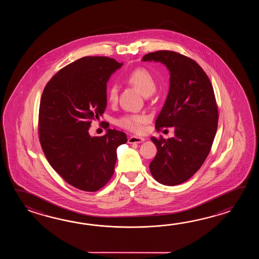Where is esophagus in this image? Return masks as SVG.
Segmentation results:
<instances>
[{
  "instance_id": "34e87169",
  "label": "esophagus",
  "mask_w": 259,
  "mask_h": 259,
  "mask_svg": "<svg viewBox=\"0 0 259 259\" xmlns=\"http://www.w3.org/2000/svg\"><path fill=\"white\" fill-rule=\"evenodd\" d=\"M144 141V138L138 137V136H132L127 139L128 143H141Z\"/></svg>"
}]
</instances>
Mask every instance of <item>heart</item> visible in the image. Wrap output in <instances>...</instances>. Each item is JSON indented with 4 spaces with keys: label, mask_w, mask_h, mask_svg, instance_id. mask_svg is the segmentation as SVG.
<instances>
[{
    "label": "heart",
    "mask_w": 259,
    "mask_h": 259,
    "mask_svg": "<svg viewBox=\"0 0 259 259\" xmlns=\"http://www.w3.org/2000/svg\"><path fill=\"white\" fill-rule=\"evenodd\" d=\"M127 81L144 95L152 94L155 89V80L152 73L143 68H136L128 74ZM118 97V90L116 85H112L107 94V100L110 103H116ZM148 121V116L144 114H126L116 119V125L132 132H141L144 123Z\"/></svg>",
    "instance_id": "1"
}]
</instances>
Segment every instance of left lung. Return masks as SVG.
Returning <instances> with one entry per match:
<instances>
[{
    "mask_svg": "<svg viewBox=\"0 0 259 259\" xmlns=\"http://www.w3.org/2000/svg\"><path fill=\"white\" fill-rule=\"evenodd\" d=\"M143 61L159 62L168 69L169 90L155 128L174 127V137L151 138L157 148L150 171L167 186L186 182L204 164L218 128L219 112L207 75L198 64L172 51H157Z\"/></svg>",
    "mask_w": 259,
    "mask_h": 259,
    "instance_id": "1",
    "label": "left lung"
}]
</instances>
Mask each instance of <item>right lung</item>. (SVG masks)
Returning <instances> with one entry per match:
<instances>
[{"mask_svg":"<svg viewBox=\"0 0 259 259\" xmlns=\"http://www.w3.org/2000/svg\"><path fill=\"white\" fill-rule=\"evenodd\" d=\"M121 63L106 56H85L65 66L46 84L40 99L39 136L50 165L68 184L96 192L115 170L116 149L124 132L107 130L92 137L89 128L106 107V84Z\"/></svg>","mask_w":259,"mask_h":259,"instance_id":"right-lung-1","label":"right lung"}]
</instances>
